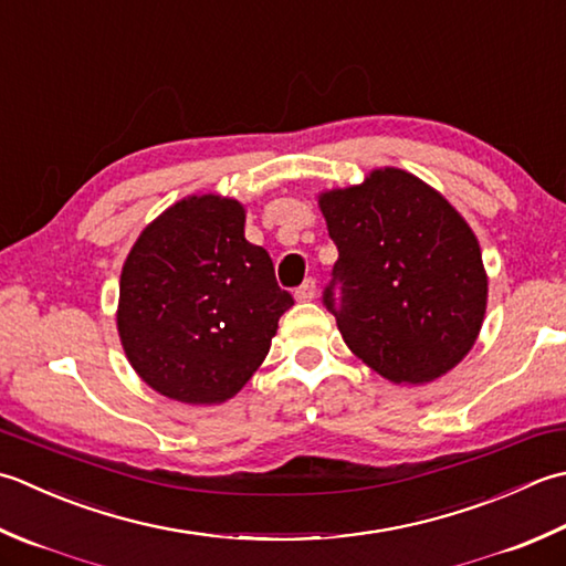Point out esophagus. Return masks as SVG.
<instances>
[{
	"instance_id": "esophagus-1",
	"label": "esophagus",
	"mask_w": 566,
	"mask_h": 566,
	"mask_svg": "<svg viewBox=\"0 0 566 566\" xmlns=\"http://www.w3.org/2000/svg\"><path fill=\"white\" fill-rule=\"evenodd\" d=\"M296 302H312L316 298V280H306L302 286L296 290Z\"/></svg>"
}]
</instances>
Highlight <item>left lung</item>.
<instances>
[{
  "label": "left lung",
  "mask_w": 566,
  "mask_h": 566,
  "mask_svg": "<svg viewBox=\"0 0 566 566\" xmlns=\"http://www.w3.org/2000/svg\"><path fill=\"white\" fill-rule=\"evenodd\" d=\"M318 208L338 248L324 304L353 356L395 385H427L457 368L489 304L479 238L459 210L395 166L318 193Z\"/></svg>",
  "instance_id": "1"
}]
</instances>
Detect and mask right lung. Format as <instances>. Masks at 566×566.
<instances>
[{"mask_svg":"<svg viewBox=\"0 0 566 566\" xmlns=\"http://www.w3.org/2000/svg\"><path fill=\"white\" fill-rule=\"evenodd\" d=\"M294 304L235 198L186 196L139 232L119 274L117 334L151 390L186 405L235 397Z\"/></svg>","mask_w":566,"mask_h":566,"instance_id":"add662e5","label":"right lung"}]
</instances>
